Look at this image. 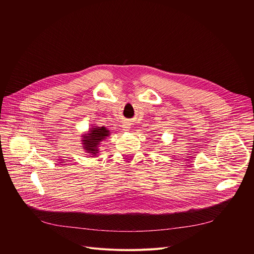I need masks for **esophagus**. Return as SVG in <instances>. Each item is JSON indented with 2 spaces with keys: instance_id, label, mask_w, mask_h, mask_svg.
<instances>
[{
  "instance_id": "esophagus-1",
  "label": "esophagus",
  "mask_w": 254,
  "mask_h": 254,
  "mask_svg": "<svg viewBox=\"0 0 254 254\" xmlns=\"http://www.w3.org/2000/svg\"><path fill=\"white\" fill-rule=\"evenodd\" d=\"M130 127H129V126L128 125H124V127H123V129L124 130H128Z\"/></svg>"
}]
</instances>
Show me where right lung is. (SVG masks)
<instances>
[{
	"mask_svg": "<svg viewBox=\"0 0 254 254\" xmlns=\"http://www.w3.org/2000/svg\"><path fill=\"white\" fill-rule=\"evenodd\" d=\"M111 135L110 129H107L106 127H96L92 126L86 133L82 134L81 143L82 149L87 156L97 157L100 152V143L106 137Z\"/></svg>",
	"mask_w": 254,
	"mask_h": 254,
	"instance_id": "right-lung-1",
	"label": "right lung"
}]
</instances>
